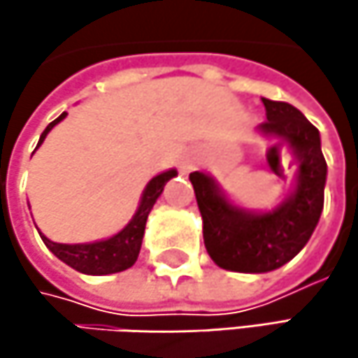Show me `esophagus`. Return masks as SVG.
<instances>
[{"label":"esophagus","instance_id":"esophagus-1","mask_svg":"<svg viewBox=\"0 0 358 358\" xmlns=\"http://www.w3.org/2000/svg\"><path fill=\"white\" fill-rule=\"evenodd\" d=\"M194 164H196V157L186 155V157H182V159H180V170L186 174V172H190V170L194 168Z\"/></svg>","mask_w":358,"mask_h":358}]
</instances>
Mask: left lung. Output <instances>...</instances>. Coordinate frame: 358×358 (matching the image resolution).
I'll return each instance as SVG.
<instances>
[{
  "mask_svg": "<svg viewBox=\"0 0 358 358\" xmlns=\"http://www.w3.org/2000/svg\"><path fill=\"white\" fill-rule=\"evenodd\" d=\"M267 122L257 132L273 141L271 151L286 147L296 159L290 192L271 209L255 211L228 199L217 180L192 172L196 205L203 217V241L209 257L228 271L265 273L286 265L309 243L323 211L327 166L320 130L290 103L263 99Z\"/></svg>",
  "mask_w": 358,
  "mask_h": 358,
  "instance_id": "8db88e82",
  "label": "left lung"
}]
</instances>
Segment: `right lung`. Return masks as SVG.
I'll use <instances>...</instances> for the list:
<instances>
[{
  "label": "right lung",
  "instance_id": "right-lung-1",
  "mask_svg": "<svg viewBox=\"0 0 358 358\" xmlns=\"http://www.w3.org/2000/svg\"><path fill=\"white\" fill-rule=\"evenodd\" d=\"M68 113L64 111L59 117H55L41 134L38 138V145H43L45 136L51 132V128L55 124H59ZM178 176V172L172 168V170H166L157 176L147 182L143 194H141V201H138V207L132 215V220L113 236L109 238H101V241H95V243H78V245H64V243H53L49 241L43 232L41 238L45 243V247L51 250L59 261H64L66 265H70L72 269L80 271V273H87V275H108V273H117V271H124L128 267H132L138 259V252H141V245H143V236H145V224H147V217L155 205V201L162 196L164 192V186L170 182V180Z\"/></svg>",
  "mask_w": 358,
  "mask_h": 358
}]
</instances>
